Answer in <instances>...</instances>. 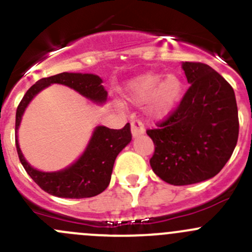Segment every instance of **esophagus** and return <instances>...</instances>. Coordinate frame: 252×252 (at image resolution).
Returning <instances> with one entry per match:
<instances>
[{
	"mask_svg": "<svg viewBox=\"0 0 252 252\" xmlns=\"http://www.w3.org/2000/svg\"><path fill=\"white\" fill-rule=\"evenodd\" d=\"M130 126H131V134H133L134 138H138V136H140L141 134L145 133V126L141 121H136V119H134V121L130 122Z\"/></svg>",
	"mask_w": 252,
	"mask_h": 252,
	"instance_id": "obj_1",
	"label": "esophagus"
}]
</instances>
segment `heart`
<instances>
[{
    "label": "heart",
    "instance_id": "heart-1",
    "mask_svg": "<svg viewBox=\"0 0 252 252\" xmlns=\"http://www.w3.org/2000/svg\"><path fill=\"white\" fill-rule=\"evenodd\" d=\"M183 93L179 75L169 73L162 77L158 73H147L131 80L123 95L133 105L146 103L147 112L155 118H163L174 110Z\"/></svg>",
    "mask_w": 252,
    "mask_h": 252
}]
</instances>
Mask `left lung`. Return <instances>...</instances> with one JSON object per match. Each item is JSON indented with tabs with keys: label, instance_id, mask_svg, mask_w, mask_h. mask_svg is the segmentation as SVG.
Listing matches in <instances>:
<instances>
[{
	"label": "left lung",
	"instance_id": "obj_1",
	"mask_svg": "<svg viewBox=\"0 0 252 252\" xmlns=\"http://www.w3.org/2000/svg\"><path fill=\"white\" fill-rule=\"evenodd\" d=\"M183 69L189 89L156 128L146 130L155 145L152 171L172 185L195 184L220 173L239 135L230 84L205 63L184 62Z\"/></svg>",
	"mask_w": 252,
	"mask_h": 252
}]
</instances>
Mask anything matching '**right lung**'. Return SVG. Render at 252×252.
Returning a JSON list of instances; mask_svg holds the SVG:
<instances>
[{
	"mask_svg": "<svg viewBox=\"0 0 252 252\" xmlns=\"http://www.w3.org/2000/svg\"><path fill=\"white\" fill-rule=\"evenodd\" d=\"M55 83L69 86L95 102H105L107 98V91L101 85L102 79L97 75L60 73L52 77L42 78L25 93L24 97L18 105L16 130H18L24 110L32 98L42 89ZM130 140L131 131L129 123L122 129L97 126L83 156L70 167L55 173H45L32 168L23 157L17 139L16 146L20 163L44 191L58 197L83 199L96 196L108 187L116 157Z\"/></svg>",
	"mask_w": 252,
	"mask_h": 252,
	"instance_id": "obj_1",
	"label": "right lung"
}]
</instances>
